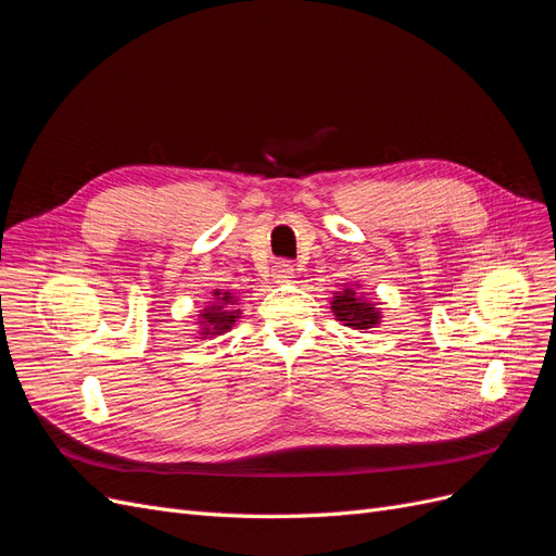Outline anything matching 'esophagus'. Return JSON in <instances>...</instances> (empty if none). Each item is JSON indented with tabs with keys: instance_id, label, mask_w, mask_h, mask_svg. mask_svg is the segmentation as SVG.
Here are the masks:
<instances>
[{
	"instance_id": "34e87169",
	"label": "esophagus",
	"mask_w": 556,
	"mask_h": 556,
	"mask_svg": "<svg viewBox=\"0 0 556 556\" xmlns=\"http://www.w3.org/2000/svg\"><path fill=\"white\" fill-rule=\"evenodd\" d=\"M271 274L276 282H288L290 278H294V266L290 262H276Z\"/></svg>"
}]
</instances>
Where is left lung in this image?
<instances>
[{
    "instance_id": "left-lung-1",
    "label": "left lung",
    "mask_w": 556,
    "mask_h": 556,
    "mask_svg": "<svg viewBox=\"0 0 556 556\" xmlns=\"http://www.w3.org/2000/svg\"><path fill=\"white\" fill-rule=\"evenodd\" d=\"M359 290V282H355L345 285L341 292H333L331 313L339 323H343V327L357 329L364 333L382 323V311Z\"/></svg>"
}]
</instances>
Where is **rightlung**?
<instances>
[{
	"label": "right lung",
	"mask_w": 556,
	"mask_h": 556,
	"mask_svg": "<svg viewBox=\"0 0 556 556\" xmlns=\"http://www.w3.org/2000/svg\"><path fill=\"white\" fill-rule=\"evenodd\" d=\"M239 317H241L239 296L231 292L215 290L213 299L206 301V306L199 311L197 333L201 339H215V336H223L237 325Z\"/></svg>",
	"instance_id": "add662e5"
}]
</instances>
